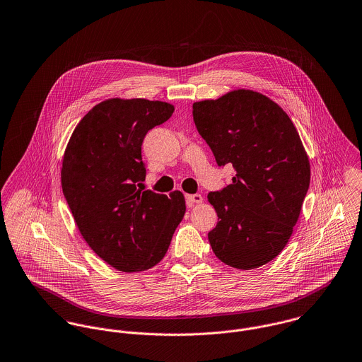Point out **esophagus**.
Masks as SVG:
<instances>
[{
	"label": "esophagus",
	"instance_id": "esophagus-1",
	"mask_svg": "<svg viewBox=\"0 0 362 362\" xmlns=\"http://www.w3.org/2000/svg\"><path fill=\"white\" fill-rule=\"evenodd\" d=\"M202 202H203V197H202V195H199V194H195V195H187V203H188L189 207H192V206H195V204H199V203H202Z\"/></svg>",
	"mask_w": 362,
	"mask_h": 362
}]
</instances>
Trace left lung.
I'll return each instance as SVG.
<instances>
[{"label": "left lung", "mask_w": 362, "mask_h": 362, "mask_svg": "<svg viewBox=\"0 0 362 362\" xmlns=\"http://www.w3.org/2000/svg\"><path fill=\"white\" fill-rule=\"evenodd\" d=\"M194 122L232 182L210 192L218 223L214 255L238 269L274 260L289 242L310 187V162L295 124L274 100L252 90L194 103Z\"/></svg>", "instance_id": "1"}]
</instances>
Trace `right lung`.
Segmentation results:
<instances>
[{
    "mask_svg": "<svg viewBox=\"0 0 362 362\" xmlns=\"http://www.w3.org/2000/svg\"><path fill=\"white\" fill-rule=\"evenodd\" d=\"M173 112L162 100L106 99L80 120L66 146L62 191L77 228L103 262L123 272L159 263L185 214L182 192L167 197L136 187L146 175L144 138Z\"/></svg>",
    "mask_w": 362,
    "mask_h": 362,
    "instance_id": "obj_1",
    "label": "right lung"
}]
</instances>
